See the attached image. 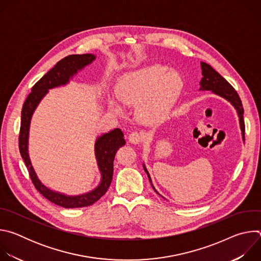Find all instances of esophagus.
Returning <instances> with one entry per match:
<instances>
[{
  "label": "esophagus",
  "instance_id": "34e87169",
  "mask_svg": "<svg viewBox=\"0 0 261 261\" xmlns=\"http://www.w3.org/2000/svg\"><path fill=\"white\" fill-rule=\"evenodd\" d=\"M128 139H129V141L131 143L138 144V143H140L142 141V135L139 132H137V131H133V132H131L129 134Z\"/></svg>",
  "mask_w": 261,
  "mask_h": 261
}]
</instances>
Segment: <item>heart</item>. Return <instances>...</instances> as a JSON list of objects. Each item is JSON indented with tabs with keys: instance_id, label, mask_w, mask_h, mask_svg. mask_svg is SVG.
<instances>
[{
	"instance_id": "1",
	"label": "heart",
	"mask_w": 261,
	"mask_h": 261,
	"mask_svg": "<svg viewBox=\"0 0 261 261\" xmlns=\"http://www.w3.org/2000/svg\"><path fill=\"white\" fill-rule=\"evenodd\" d=\"M182 89V80L174 70L153 64L125 73L118 84V95H109L108 106L122 115L124 104L137 106L145 124L163 121L170 113Z\"/></svg>"
}]
</instances>
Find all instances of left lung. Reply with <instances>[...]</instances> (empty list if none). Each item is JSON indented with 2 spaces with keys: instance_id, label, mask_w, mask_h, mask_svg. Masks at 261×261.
<instances>
[{
  "instance_id": "1",
  "label": "left lung",
  "mask_w": 261,
  "mask_h": 261,
  "mask_svg": "<svg viewBox=\"0 0 261 261\" xmlns=\"http://www.w3.org/2000/svg\"><path fill=\"white\" fill-rule=\"evenodd\" d=\"M200 65H201V70H202L201 73H202L203 77L200 81V89L199 90L200 91H212L214 94L226 99L234 106L237 113H238V116H239V119H240V127L242 130V136L245 141V122H244V117H243L244 108H243V104H242L239 94L233 89V87L224 77L221 76L220 74L211 65H208L204 62H200ZM143 169H144L145 173L147 174L148 180H150L154 191L156 193H158L154 187V185L152 184L150 173H148L144 164H143Z\"/></svg>"
}]
</instances>
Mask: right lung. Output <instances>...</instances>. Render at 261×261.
<instances>
[{
	"label": "right lung",
	"instance_id": "obj_1",
	"mask_svg": "<svg viewBox=\"0 0 261 261\" xmlns=\"http://www.w3.org/2000/svg\"><path fill=\"white\" fill-rule=\"evenodd\" d=\"M95 59V55L86 54L70 55L59 61L53 69H50L42 79L35 84V86L32 88V92L27 97L21 110L20 131L18 138L19 152L29 170L30 177L35 188L46 199L65 208H75L92 205L107 192L111 179H113L114 160L116 153L121 146L126 143L124 134L121 129L116 128L108 133H104L97 137L95 142V156L99 171L101 173V181L94 190L88 193L70 196L47 188L37 176L29 156L28 144L31 119L36 107L38 106L42 98L48 93V90L67 85L80 70L90 65Z\"/></svg>",
	"mask_w": 261,
	"mask_h": 261
}]
</instances>
